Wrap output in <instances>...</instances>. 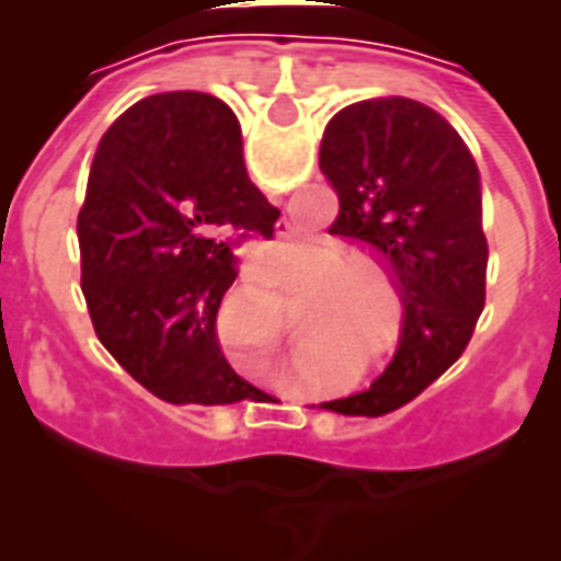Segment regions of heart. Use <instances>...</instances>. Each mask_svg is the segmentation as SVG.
I'll list each match as a JSON object with an SVG mask.
<instances>
[{
    "label": "heart",
    "instance_id": "heart-1",
    "mask_svg": "<svg viewBox=\"0 0 561 561\" xmlns=\"http://www.w3.org/2000/svg\"><path fill=\"white\" fill-rule=\"evenodd\" d=\"M345 267H348V257L342 255L340 249H330V245H321V249H316L312 257H309V276H312V282L328 279V276H333V273H339L340 268ZM366 288H369V276L354 273V270H346L345 274H340L328 285L330 294H357L366 291Z\"/></svg>",
    "mask_w": 561,
    "mask_h": 561
}]
</instances>
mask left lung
<instances>
[{
	"label": "left lung",
	"instance_id": "left-lung-1",
	"mask_svg": "<svg viewBox=\"0 0 561 561\" xmlns=\"http://www.w3.org/2000/svg\"><path fill=\"white\" fill-rule=\"evenodd\" d=\"M321 173L340 197L330 233L354 240L400 288V348L369 390L321 409L397 412L466 352L486 297L481 173L457 128L433 107L390 95L348 104L321 138Z\"/></svg>",
	"mask_w": 561,
	"mask_h": 561
}]
</instances>
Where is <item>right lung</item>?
Here are the masks:
<instances>
[{
    "label": "right lung",
    "mask_w": 561,
    "mask_h": 561,
    "mask_svg": "<svg viewBox=\"0 0 561 561\" xmlns=\"http://www.w3.org/2000/svg\"><path fill=\"white\" fill-rule=\"evenodd\" d=\"M279 209L243 161L240 123L207 92H161L104 131L78 216L80 288L116 364L173 405L261 400L225 360L216 316L233 245Z\"/></svg>",
    "instance_id": "add662e5"
}]
</instances>
